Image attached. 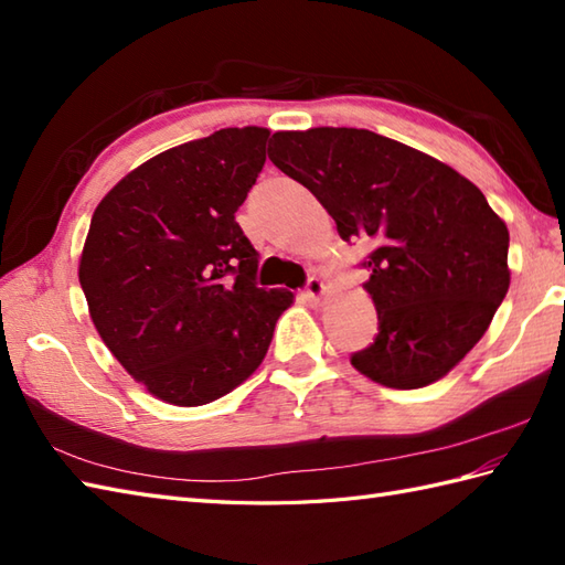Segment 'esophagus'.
<instances>
[{
  "instance_id": "esophagus-1",
  "label": "esophagus",
  "mask_w": 565,
  "mask_h": 565,
  "mask_svg": "<svg viewBox=\"0 0 565 565\" xmlns=\"http://www.w3.org/2000/svg\"><path fill=\"white\" fill-rule=\"evenodd\" d=\"M306 296L310 298V301H320L322 296H326V284H322L320 276H310L308 284H306Z\"/></svg>"
}]
</instances>
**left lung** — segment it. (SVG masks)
<instances>
[{
  "mask_svg": "<svg viewBox=\"0 0 565 565\" xmlns=\"http://www.w3.org/2000/svg\"><path fill=\"white\" fill-rule=\"evenodd\" d=\"M269 160L310 189L342 239H371L374 344L352 366L411 391L447 376L510 289L505 221L454 167L364 128L279 130Z\"/></svg>",
  "mask_w": 565,
  "mask_h": 565,
  "instance_id": "obj_1",
  "label": "left lung"
}]
</instances>
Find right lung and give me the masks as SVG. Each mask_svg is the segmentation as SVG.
Masks as SVG:
<instances>
[{"instance_id":"1","label":"right lung","mask_w":565,"mask_h":565,"mask_svg":"<svg viewBox=\"0 0 565 565\" xmlns=\"http://www.w3.org/2000/svg\"><path fill=\"white\" fill-rule=\"evenodd\" d=\"M269 128H223L154 154L92 215L79 257L89 318L154 398L218 401L269 350L294 294L259 289V252L235 211L267 160Z\"/></svg>"}]
</instances>
